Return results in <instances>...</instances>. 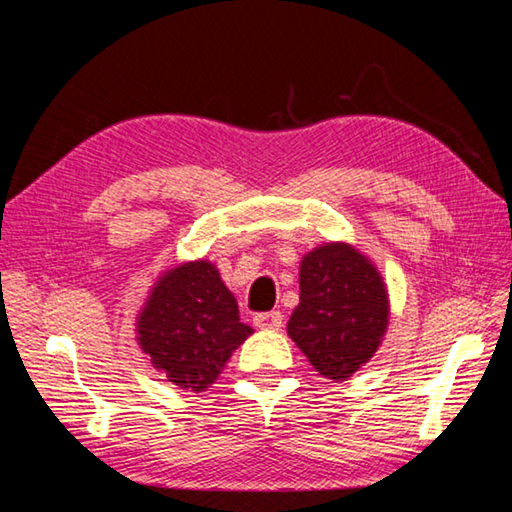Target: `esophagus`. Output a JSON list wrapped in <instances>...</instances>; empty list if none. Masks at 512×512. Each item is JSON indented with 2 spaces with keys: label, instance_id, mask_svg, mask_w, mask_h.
I'll list each match as a JSON object with an SVG mask.
<instances>
[{
  "label": "esophagus",
  "instance_id": "34e87169",
  "mask_svg": "<svg viewBox=\"0 0 512 512\" xmlns=\"http://www.w3.org/2000/svg\"><path fill=\"white\" fill-rule=\"evenodd\" d=\"M282 314L280 311H264V314H257L253 318L255 327L259 329H280L282 327Z\"/></svg>",
  "mask_w": 512,
  "mask_h": 512
}]
</instances>
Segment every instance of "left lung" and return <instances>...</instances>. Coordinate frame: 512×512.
Returning <instances> with one entry per match:
<instances>
[{"mask_svg": "<svg viewBox=\"0 0 512 512\" xmlns=\"http://www.w3.org/2000/svg\"><path fill=\"white\" fill-rule=\"evenodd\" d=\"M388 327V291L375 264L343 241L300 262V302L287 332L320 375L343 381L372 359Z\"/></svg>", "mask_w": 512, "mask_h": 512, "instance_id": "8db88e82", "label": "left lung"}]
</instances>
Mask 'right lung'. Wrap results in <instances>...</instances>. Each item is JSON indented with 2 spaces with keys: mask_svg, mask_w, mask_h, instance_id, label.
I'll return each instance as SVG.
<instances>
[{
  "mask_svg": "<svg viewBox=\"0 0 512 512\" xmlns=\"http://www.w3.org/2000/svg\"><path fill=\"white\" fill-rule=\"evenodd\" d=\"M253 327L239 320L237 300L207 259L164 273L137 314V341L153 368L180 388L201 393Z\"/></svg>",
  "mask_w": 512,
  "mask_h": 512,
  "instance_id": "add662e5",
  "label": "right lung"
}]
</instances>
